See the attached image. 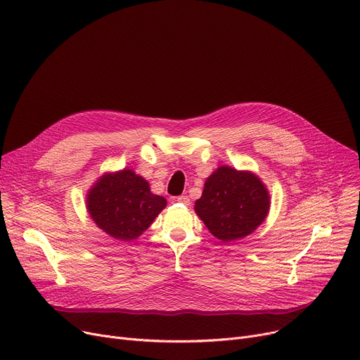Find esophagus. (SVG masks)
Listing matches in <instances>:
<instances>
[{
    "instance_id": "34e87169",
    "label": "esophagus",
    "mask_w": 360,
    "mask_h": 360,
    "mask_svg": "<svg viewBox=\"0 0 360 360\" xmlns=\"http://www.w3.org/2000/svg\"><path fill=\"white\" fill-rule=\"evenodd\" d=\"M176 201L181 202V204L189 205V197H188V195H179V197H176Z\"/></svg>"
}]
</instances>
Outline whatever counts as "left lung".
<instances>
[{
    "label": "left lung",
    "instance_id": "8db88e82",
    "mask_svg": "<svg viewBox=\"0 0 360 360\" xmlns=\"http://www.w3.org/2000/svg\"><path fill=\"white\" fill-rule=\"evenodd\" d=\"M268 191L250 172L220 166L204 185L195 212L212 236L231 242L249 236L266 219Z\"/></svg>",
    "mask_w": 360,
    "mask_h": 360
}]
</instances>
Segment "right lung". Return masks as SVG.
Returning <instances> with one entry per match:
<instances>
[{
	"label": "right lung",
	"instance_id": "obj_1",
	"mask_svg": "<svg viewBox=\"0 0 360 360\" xmlns=\"http://www.w3.org/2000/svg\"><path fill=\"white\" fill-rule=\"evenodd\" d=\"M92 220L118 240H133L166 207V200L150 193L146 179L130 169L104 175L86 200Z\"/></svg>",
	"mask_w": 360,
	"mask_h": 360
}]
</instances>
